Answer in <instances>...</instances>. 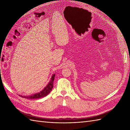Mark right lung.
Listing matches in <instances>:
<instances>
[{
    "label": "right lung",
    "mask_w": 130,
    "mask_h": 130,
    "mask_svg": "<svg viewBox=\"0 0 130 130\" xmlns=\"http://www.w3.org/2000/svg\"><path fill=\"white\" fill-rule=\"evenodd\" d=\"M55 76V74H54V75L52 76L51 78V80L49 82L48 85H47V86L40 93H36L35 94L29 95V96H22V95H20V96H22V98H25L27 99H38V98H41L46 96L52 90V88H53Z\"/></svg>",
    "instance_id": "1"
}]
</instances>
